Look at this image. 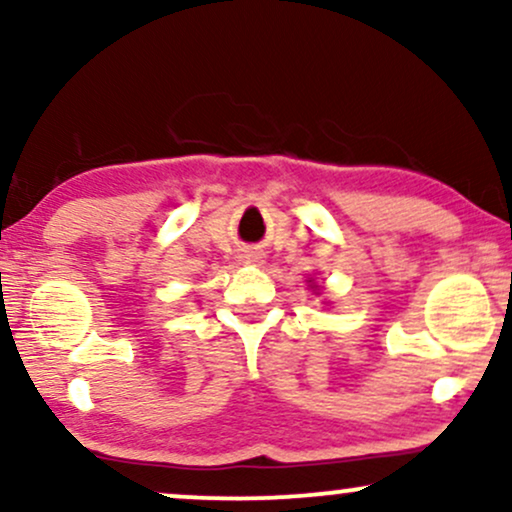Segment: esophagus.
<instances>
[{"mask_svg":"<svg viewBox=\"0 0 512 512\" xmlns=\"http://www.w3.org/2000/svg\"><path fill=\"white\" fill-rule=\"evenodd\" d=\"M245 262H250V264H260L262 262V255L260 252H245Z\"/></svg>","mask_w":512,"mask_h":512,"instance_id":"34e87169","label":"esophagus"}]
</instances>
